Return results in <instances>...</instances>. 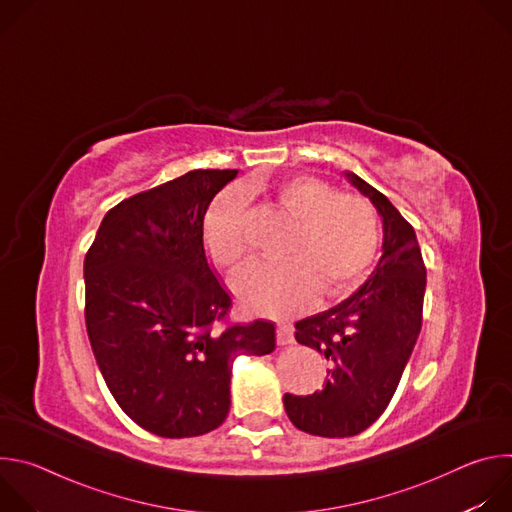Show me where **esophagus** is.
I'll return each mask as SVG.
<instances>
[{
	"label": "esophagus",
	"instance_id": "1",
	"mask_svg": "<svg viewBox=\"0 0 512 512\" xmlns=\"http://www.w3.org/2000/svg\"><path fill=\"white\" fill-rule=\"evenodd\" d=\"M294 328L287 326V324H279L277 326V344L279 346H287V344H294Z\"/></svg>",
	"mask_w": 512,
	"mask_h": 512
}]
</instances>
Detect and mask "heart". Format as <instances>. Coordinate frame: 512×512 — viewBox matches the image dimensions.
<instances>
[{"label": "heart", "instance_id": "b5f03b06", "mask_svg": "<svg viewBox=\"0 0 512 512\" xmlns=\"http://www.w3.org/2000/svg\"><path fill=\"white\" fill-rule=\"evenodd\" d=\"M275 204L296 231L281 263H255L235 281L241 304L257 314L294 316L320 296L346 294L369 275L381 245L379 218L369 200L340 194L334 186L296 176L273 186ZM204 249L225 271H237L249 257L245 200L239 190L218 196L206 212Z\"/></svg>", "mask_w": 512, "mask_h": 512}]
</instances>
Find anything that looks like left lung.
<instances>
[{"label":"left lung","instance_id":"obj_1","mask_svg":"<svg viewBox=\"0 0 512 512\" xmlns=\"http://www.w3.org/2000/svg\"><path fill=\"white\" fill-rule=\"evenodd\" d=\"M346 178L383 218V255L358 291L296 322V340L330 360V379L308 397L283 395L289 421L322 437H350L373 425L393 399L421 330L425 265L413 227L385 194Z\"/></svg>","mask_w":512,"mask_h":512}]
</instances>
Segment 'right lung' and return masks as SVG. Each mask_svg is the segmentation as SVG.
I'll return each instance as SVG.
<instances>
[{"instance_id": "1", "label": "right lung", "mask_w": 512, "mask_h": 512, "mask_svg": "<svg viewBox=\"0 0 512 512\" xmlns=\"http://www.w3.org/2000/svg\"><path fill=\"white\" fill-rule=\"evenodd\" d=\"M239 170H192L113 206L85 257V320L123 413L162 437H194L231 407L239 354L275 350L267 320L229 324L233 300L204 253L208 204Z\"/></svg>"}]
</instances>
